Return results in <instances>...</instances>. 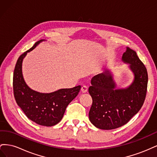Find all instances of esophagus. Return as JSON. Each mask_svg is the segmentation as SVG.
I'll return each instance as SVG.
<instances>
[{
    "mask_svg": "<svg viewBox=\"0 0 157 157\" xmlns=\"http://www.w3.org/2000/svg\"><path fill=\"white\" fill-rule=\"evenodd\" d=\"M87 90H88V86H86V85H83L81 88V91L83 93H86L87 92Z\"/></svg>",
    "mask_w": 157,
    "mask_h": 157,
    "instance_id": "obj_1",
    "label": "esophagus"
}]
</instances>
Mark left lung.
Masks as SVG:
<instances>
[{
    "mask_svg": "<svg viewBox=\"0 0 157 157\" xmlns=\"http://www.w3.org/2000/svg\"><path fill=\"white\" fill-rule=\"evenodd\" d=\"M134 74V80L126 88H118L110 70L95 75L88 88L92 98L89 119L99 129L113 130L126 124L138 113L144 103L148 75L136 52L127 47L122 57Z\"/></svg>",
    "mask_w": 157,
    "mask_h": 157,
    "instance_id": "8db88e82",
    "label": "left lung"
}]
</instances>
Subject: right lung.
<instances>
[{
  "label": "right lung",
  "mask_w": 157,
  "mask_h": 157,
  "mask_svg": "<svg viewBox=\"0 0 157 157\" xmlns=\"http://www.w3.org/2000/svg\"><path fill=\"white\" fill-rule=\"evenodd\" d=\"M45 40L37 41L18 58L13 71V89L17 105L28 118L39 125L52 126L62 119L66 108L78 94L81 86L42 93L31 89L26 84L22 73L23 60L28 52Z\"/></svg>",
  "instance_id": "add662e5"
}]
</instances>
